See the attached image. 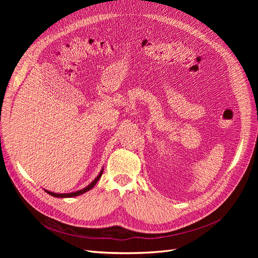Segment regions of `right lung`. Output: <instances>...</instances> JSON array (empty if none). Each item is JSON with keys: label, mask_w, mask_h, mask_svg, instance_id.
I'll return each instance as SVG.
<instances>
[{"label": "right lung", "mask_w": 258, "mask_h": 258, "mask_svg": "<svg viewBox=\"0 0 258 258\" xmlns=\"http://www.w3.org/2000/svg\"><path fill=\"white\" fill-rule=\"evenodd\" d=\"M102 172H103V168L101 169L100 173L97 175V178L95 179V180H94L90 185H88L86 188L81 189V190H78V191H75V192H71V194H55V192H51V191H48V190H45V191H46L47 194H49L50 196H52V197H55V198H72V197H77V196H80V195H83V194H85V192H87V191L91 190V189L95 186V184H96V183L99 181V179H100V177H101Z\"/></svg>", "instance_id": "obj_1"}]
</instances>
